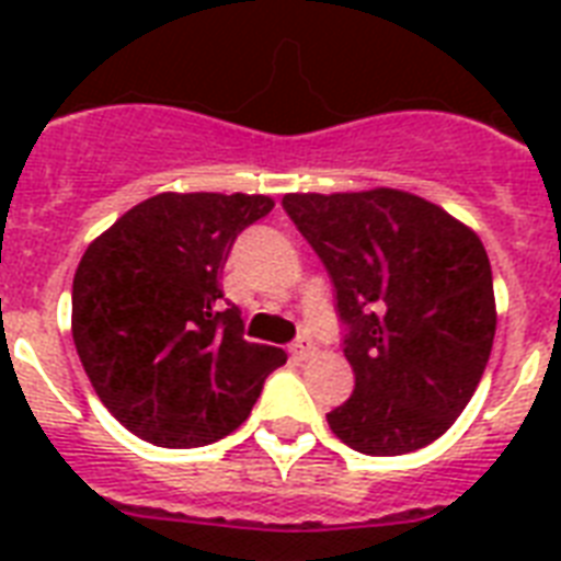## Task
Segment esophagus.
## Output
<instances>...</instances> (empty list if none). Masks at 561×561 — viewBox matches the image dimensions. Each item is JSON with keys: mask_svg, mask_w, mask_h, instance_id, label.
Masks as SVG:
<instances>
[{"mask_svg": "<svg viewBox=\"0 0 561 561\" xmlns=\"http://www.w3.org/2000/svg\"><path fill=\"white\" fill-rule=\"evenodd\" d=\"M314 352H317V346H314V341L308 337V334H299L297 341L290 343V355H294V358H299V360L311 358Z\"/></svg>", "mask_w": 561, "mask_h": 561, "instance_id": "obj_1", "label": "esophagus"}]
</instances>
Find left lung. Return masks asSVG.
<instances>
[{
    "instance_id": "obj_1",
    "label": "left lung",
    "mask_w": 561,
    "mask_h": 561,
    "mask_svg": "<svg viewBox=\"0 0 561 561\" xmlns=\"http://www.w3.org/2000/svg\"><path fill=\"white\" fill-rule=\"evenodd\" d=\"M282 209L334 285L355 390L325 413L369 457L416 451L451 427L495 341V288L480 238L396 188L285 194Z\"/></svg>"
}]
</instances>
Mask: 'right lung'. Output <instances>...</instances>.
Masks as SVG:
<instances>
[{"label": "right lung", "mask_w": 561, "mask_h": 561, "mask_svg": "<svg viewBox=\"0 0 561 561\" xmlns=\"http://www.w3.org/2000/svg\"><path fill=\"white\" fill-rule=\"evenodd\" d=\"M273 209L264 194H157L83 253L72 337L104 408L162 448L232 434L288 355L244 341L220 271L236 238Z\"/></svg>", "instance_id": "right-lung-1"}]
</instances>
